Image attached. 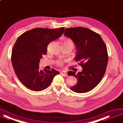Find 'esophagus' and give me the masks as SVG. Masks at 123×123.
Instances as JSON below:
<instances>
[{"instance_id": "obj_1", "label": "esophagus", "mask_w": 123, "mask_h": 123, "mask_svg": "<svg viewBox=\"0 0 123 123\" xmlns=\"http://www.w3.org/2000/svg\"><path fill=\"white\" fill-rule=\"evenodd\" d=\"M61 73L62 75L63 76H64L65 77H68V74L66 72V71H62Z\"/></svg>"}]
</instances>
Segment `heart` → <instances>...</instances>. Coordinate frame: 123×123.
<instances>
[{
	"mask_svg": "<svg viewBox=\"0 0 123 123\" xmlns=\"http://www.w3.org/2000/svg\"><path fill=\"white\" fill-rule=\"evenodd\" d=\"M62 47H70L73 49L75 45L74 42L70 39H63L62 41ZM56 64L58 66H62V62L61 61H57L56 62Z\"/></svg>",
	"mask_w": 123,
	"mask_h": 123,
	"instance_id": "obj_1",
	"label": "heart"
}]
</instances>
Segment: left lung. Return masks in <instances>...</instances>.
<instances>
[{"label": "left lung", "mask_w": 123, "mask_h": 123, "mask_svg": "<svg viewBox=\"0 0 123 123\" xmlns=\"http://www.w3.org/2000/svg\"><path fill=\"white\" fill-rule=\"evenodd\" d=\"M64 32L75 43L77 49L75 61L82 68L77 74L72 71L68 73L78 80L70 89L78 93L88 92L98 85L105 74L108 60L106 46L99 34L87 28H69Z\"/></svg>", "instance_id": "left-lung-1"}]
</instances>
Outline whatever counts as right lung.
<instances>
[{
    "mask_svg": "<svg viewBox=\"0 0 123 123\" xmlns=\"http://www.w3.org/2000/svg\"><path fill=\"white\" fill-rule=\"evenodd\" d=\"M64 29L36 28L18 37L12 49L11 61L16 76L27 88L36 92L43 91L60 74L54 69L40 70L39 62L47 53L48 44L62 36Z\"/></svg>",
    "mask_w": 123,
    "mask_h": 123,
    "instance_id": "obj_1",
    "label": "right lung"
}]
</instances>
